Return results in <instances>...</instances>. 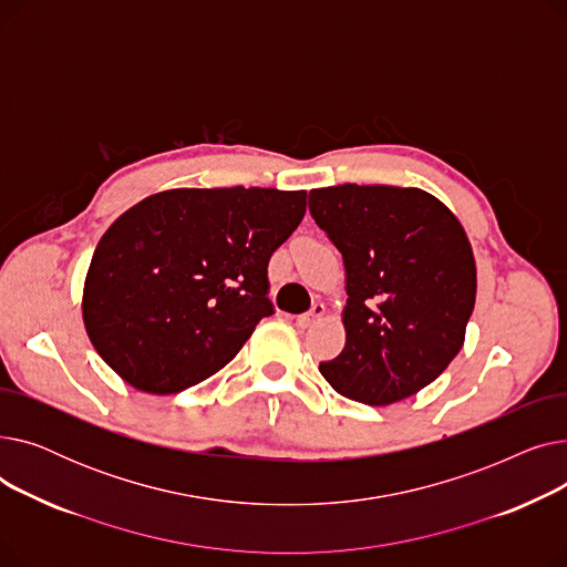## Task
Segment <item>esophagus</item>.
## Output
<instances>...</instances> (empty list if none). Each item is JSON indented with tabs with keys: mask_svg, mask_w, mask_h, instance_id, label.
Segmentation results:
<instances>
[{
	"mask_svg": "<svg viewBox=\"0 0 567 567\" xmlns=\"http://www.w3.org/2000/svg\"><path fill=\"white\" fill-rule=\"evenodd\" d=\"M323 312H326L323 303H315L308 312H303V315L296 317V326H299V329H308V326L317 323V321L323 317Z\"/></svg>",
	"mask_w": 567,
	"mask_h": 567,
	"instance_id": "34e87169",
	"label": "esophagus"
}]
</instances>
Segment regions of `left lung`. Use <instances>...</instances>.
<instances>
[{
  "mask_svg": "<svg viewBox=\"0 0 567 567\" xmlns=\"http://www.w3.org/2000/svg\"><path fill=\"white\" fill-rule=\"evenodd\" d=\"M310 214L344 261L347 342L319 372L355 402L385 406L432 383L464 344L475 259L457 216L421 188L310 190Z\"/></svg>",
  "mask_w": 567,
  "mask_h": 567,
  "instance_id": "obj_1",
  "label": "left lung"
}]
</instances>
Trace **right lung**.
<instances>
[{
    "mask_svg": "<svg viewBox=\"0 0 567 567\" xmlns=\"http://www.w3.org/2000/svg\"><path fill=\"white\" fill-rule=\"evenodd\" d=\"M306 190L174 188L131 206L94 250L82 319L133 389L172 395L223 370L274 315L266 268Z\"/></svg>",
    "mask_w": 567,
    "mask_h": 567,
    "instance_id": "obj_1",
    "label": "right lung"
}]
</instances>
